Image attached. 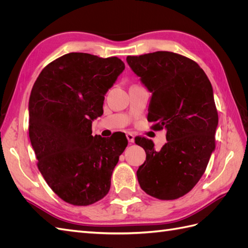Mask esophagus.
Returning a JSON list of instances; mask_svg holds the SVG:
<instances>
[{
  "mask_svg": "<svg viewBox=\"0 0 248 248\" xmlns=\"http://www.w3.org/2000/svg\"><path fill=\"white\" fill-rule=\"evenodd\" d=\"M126 138H127V140H128L129 142H134V137H133L132 133L127 132L126 133Z\"/></svg>",
  "mask_w": 248,
  "mask_h": 248,
  "instance_id": "obj_1",
  "label": "esophagus"
}]
</instances>
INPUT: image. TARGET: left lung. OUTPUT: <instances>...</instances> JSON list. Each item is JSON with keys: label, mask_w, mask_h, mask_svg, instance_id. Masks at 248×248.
I'll use <instances>...</instances> for the list:
<instances>
[{"label": "left lung", "mask_w": 248, "mask_h": 248, "mask_svg": "<svg viewBox=\"0 0 248 248\" xmlns=\"http://www.w3.org/2000/svg\"><path fill=\"white\" fill-rule=\"evenodd\" d=\"M126 61L152 93L148 121L155 130H167L160 151L152 140L136 139L147 155L137 171L140 188L159 200L183 197L199 182L215 149L218 115L211 82L196 62L175 52L128 56Z\"/></svg>", "instance_id": "left-lung-1"}]
</instances>
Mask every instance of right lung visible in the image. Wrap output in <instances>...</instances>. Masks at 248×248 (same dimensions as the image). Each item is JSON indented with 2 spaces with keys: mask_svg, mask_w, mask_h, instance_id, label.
<instances>
[{
  "mask_svg": "<svg viewBox=\"0 0 248 248\" xmlns=\"http://www.w3.org/2000/svg\"><path fill=\"white\" fill-rule=\"evenodd\" d=\"M125 65L117 57L66 54L44 68L29 100V136L38 169L56 194L88 206L106 197L127 139L92 136L104 95Z\"/></svg>",
  "mask_w": 248,
  "mask_h": 248,
  "instance_id": "right-lung-1",
  "label": "right lung"
}]
</instances>
